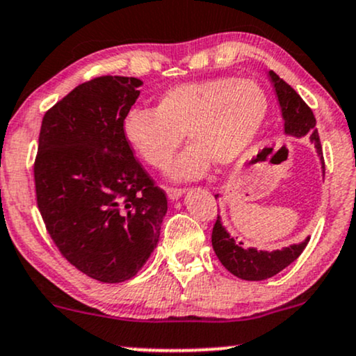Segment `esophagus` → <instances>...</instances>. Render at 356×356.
Returning <instances> with one entry per match:
<instances>
[{
  "mask_svg": "<svg viewBox=\"0 0 356 356\" xmlns=\"http://www.w3.org/2000/svg\"><path fill=\"white\" fill-rule=\"evenodd\" d=\"M165 192H167V197H169L170 200H177L179 197L184 194V191L177 189V187H165Z\"/></svg>",
  "mask_w": 356,
  "mask_h": 356,
  "instance_id": "1",
  "label": "esophagus"
}]
</instances>
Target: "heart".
I'll return each instance as SVG.
<instances>
[{
    "label": "heart",
    "instance_id": "1",
    "mask_svg": "<svg viewBox=\"0 0 356 356\" xmlns=\"http://www.w3.org/2000/svg\"><path fill=\"white\" fill-rule=\"evenodd\" d=\"M268 114V97L254 79L222 76L174 86L157 97L156 108L132 106L121 132L140 161L167 170L187 132L194 145L174 167L175 179H197L212 161L237 162L254 145Z\"/></svg>",
    "mask_w": 356,
    "mask_h": 356
}]
</instances>
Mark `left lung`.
I'll use <instances>...</instances> for the list:
<instances>
[{"mask_svg": "<svg viewBox=\"0 0 356 356\" xmlns=\"http://www.w3.org/2000/svg\"><path fill=\"white\" fill-rule=\"evenodd\" d=\"M268 76H270L273 88H275L278 104H280L282 109V118L285 121V134L295 137L308 134L312 144L315 145L316 152H318L325 172L322 144H320L318 131L315 127L316 121L314 113L292 86L278 78L273 71L268 72ZM308 241L310 238L307 237L303 242L293 243V245L282 248V250L267 252L257 250V248H243L242 242H235L232 235L224 229L219 216H217V220L212 229L213 252L219 257L220 264L224 265L227 270L234 273L235 277L242 278V280H265V278L277 275L278 272L284 270L285 267H289L293 260L300 257L302 252L305 250Z\"/></svg>", "mask_w": 356, "mask_h": 356, "instance_id": "obj_1", "label": "left lung"}]
</instances>
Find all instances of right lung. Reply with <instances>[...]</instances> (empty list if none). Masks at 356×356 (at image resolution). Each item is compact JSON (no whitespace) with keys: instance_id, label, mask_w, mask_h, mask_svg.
<instances>
[{"instance_id":"add662e5","label":"right lung","mask_w":356,"mask_h":356,"mask_svg":"<svg viewBox=\"0 0 356 356\" xmlns=\"http://www.w3.org/2000/svg\"><path fill=\"white\" fill-rule=\"evenodd\" d=\"M143 81L99 76L46 111L34 161L36 202L48 234L78 270L129 280L161 235L167 197L121 132Z\"/></svg>"}]
</instances>
